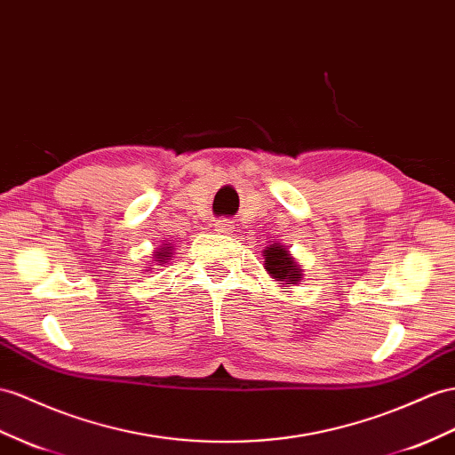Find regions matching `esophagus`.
I'll list each match as a JSON object with an SVG mask.
<instances>
[{
	"label": "esophagus",
	"instance_id": "34e87169",
	"mask_svg": "<svg viewBox=\"0 0 455 455\" xmlns=\"http://www.w3.org/2000/svg\"><path fill=\"white\" fill-rule=\"evenodd\" d=\"M232 228H235V225H232L230 219H219L215 223V230L219 235H230Z\"/></svg>",
	"mask_w": 455,
	"mask_h": 455
}]
</instances>
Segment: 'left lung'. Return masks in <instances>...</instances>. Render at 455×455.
Masks as SVG:
<instances>
[{
	"instance_id": "8db88e82",
	"label": "left lung",
	"mask_w": 455,
	"mask_h": 455,
	"mask_svg": "<svg viewBox=\"0 0 455 455\" xmlns=\"http://www.w3.org/2000/svg\"><path fill=\"white\" fill-rule=\"evenodd\" d=\"M265 269L269 273L278 284H298L301 283V269L298 263L294 261L292 255L288 253L286 246H281V243H273V246L265 248Z\"/></svg>"
}]
</instances>
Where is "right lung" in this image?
Returning a JSON list of instances; mask_svg holds the SVG:
<instances>
[{
  "mask_svg": "<svg viewBox=\"0 0 455 455\" xmlns=\"http://www.w3.org/2000/svg\"><path fill=\"white\" fill-rule=\"evenodd\" d=\"M169 258H171V243H163V246L156 251V261L167 263Z\"/></svg>",
  "mask_w": 455,
  "mask_h": 455,
  "instance_id": "add662e5",
  "label": "right lung"
}]
</instances>
